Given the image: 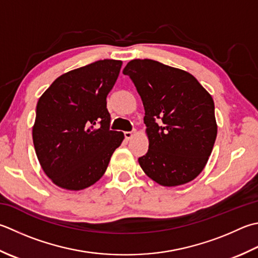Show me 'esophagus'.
<instances>
[{"instance_id":"34e87169","label":"esophagus","mask_w":258,"mask_h":258,"mask_svg":"<svg viewBox=\"0 0 258 258\" xmlns=\"http://www.w3.org/2000/svg\"><path fill=\"white\" fill-rule=\"evenodd\" d=\"M124 136L126 140H130L133 136V132H124Z\"/></svg>"}]
</instances>
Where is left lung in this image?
I'll return each instance as SVG.
<instances>
[{"label": "left lung", "instance_id": "left-lung-1", "mask_svg": "<svg viewBox=\"0 0 258 258\" xmlns=\"http://www.w3.org/2000/svg\"><path fill=\"white\" fill-rule=\"evenodd\" d=\"M144 106L149 150L139 158L146 175L161 185L194 180L213 151L217 124L213 97L192 75L151 59L125 66Z\"/></svg>", "mask_w": 258, "mask_h": 258}]
</instances>
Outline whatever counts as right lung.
Segmentation results:
<instances>
[{
  "label": "right lung",
  "mask_w": 258,
  "mask_h": 258,
  "mask_svg": "<svg viewBox=\"0 0 258 258\" xmlns=\"http://www.w3.org/2000/svg\"><path fill=\"white\" fill-rule=\"evenodd\" d=\"M122 61L98 60L60 76L37 104L32 136L38 160L54 184L83 190L98 181L124 134L110 131L108 93Z\"/></svg>",
  "instance_id": "obj_1"
}]
</instances>
